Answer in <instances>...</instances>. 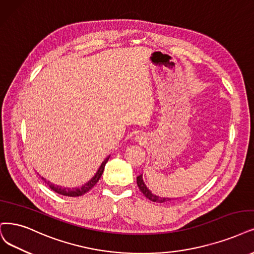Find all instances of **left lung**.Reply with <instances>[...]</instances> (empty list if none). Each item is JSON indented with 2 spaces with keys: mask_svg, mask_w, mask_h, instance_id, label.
Segmentation results:
<instances>
[{
  "mask_svg": "<svg viewBox=\"0 0 254 254\" xmlns=\"http://www.w3.org/2000/svg\"><path fill=\"white\" fill-rule=\"evenodd\" d=\"M137 185H138V187H139L140 191H141L148 200H151V201H153V202L163 203V202L172 200V199H167V198H160V196L155 195L154 193H152V191L149 190L147 189V187L145 186V184H144V182H143V180H142V175H140V176L137 177Z\"/></svg>",
  "mask_w": 254,
  "mask_h": 254,
  "instance_id": "left-lung-1",
  "label": "left lung"
}]
</instances>
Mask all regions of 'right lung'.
Masks as SVG:
<instances>
[{
    "mask_svg": "<svg viewBox=\"0 0 254 254\" xmlns=\"http://www.w3.org/2000/svg\"><path fill=\"white\" fill-rule=\"evenodd\" d=\"M108 160H109V157L106 159L105 161L102 162V164L100 165L99 170H98V172L96 173V175L94 176L87 184H84L83 186L79 187V189H72V190H71V189H64V187H61V186H58V185L51 184L50 182H47V181L44 179V178H42V179H43L47 184H48V185L50 186V189H51L53 191H55V192H58V193L63 194V195H67V196H79V195H82V194H84L86 192H88L90 190H92L93 187L95 186V184L99 181V179H100V177H101L103 171H105V166H106V163L108 162Z\"/></svg>",
    "mask_w": 254,
    "mask_h": 254,
    "instance_id": "add662e5",
    "label": "right lung"
}]
</instances>
